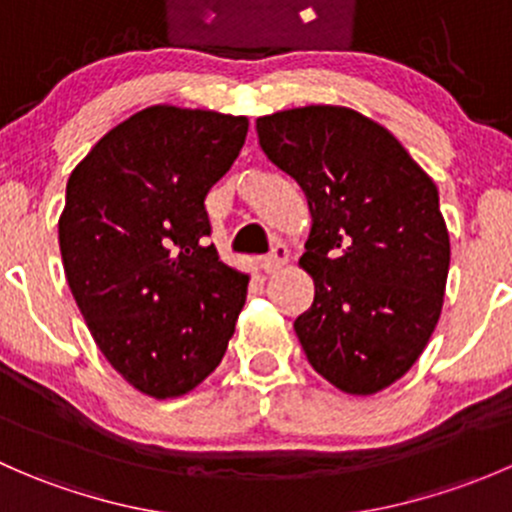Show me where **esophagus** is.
Here are the masks:
<instances>
[{
  "label": "esophagus",
  "instance_id": "esophagus-1",
  "mask_svg": "<svg viewBox=\"0 0 512 512\" xmlns=\"http://www.w3.org/2000/svg\"><path fill=\"white\" fill-rule=\"evenodd\" d=\"M289 262V250L285 245H277L275 252H272L270 257H265V262H262V270L267 272V275H277L280 270H285Z\"/></svg>",
  "mask_w": 512,
  "mask_h": 512
}]
</instances>
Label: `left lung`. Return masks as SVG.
<instances>
[{
	"label": "left lung",
	"mask_w": 512,
	"mask_h": 512,
	"mask_svg": "<svg viewBox=\"0 0 512 512\" xmlns=\"http://www.w3.org/2000/svg\"><path fill=\"white\" fill-rule=\"evenodd\" d=\"M257 136L312 215L299 267L314 302L294 322L299 344L339 391L379 394L416 364L441 317L451 240L436 183L347 106L260 116Z\"/></svg>",
	"instance_id": "8db88e82"
}]
</instances>
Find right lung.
I'll list each match as a JSON object with an SVG mask.
<instances>
[{
	"instance_id": "1",
	"label": "right lung",
	"mask_w": 512,
	"mask_h": 512,
	"mask_svg": "<svg viewBox=\"0 0 512 512\" xmlns=\"http://www.w3.org/2000/svg\"><path fill=\"white\" fill-rule=\"evenodd\" d=\"M247 126L245 116L156 103L113 126L66 183V282L108 364L151 399L203 384L245 307L250 275L205 242V195Z\"/></svg>"
}]
</instances>
